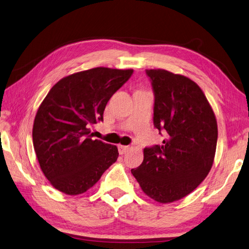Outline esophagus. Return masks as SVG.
<instances>
[{
  "label": "esophagus",
  "instance_id": "1",
  "mask_svg": "<svg viewBox=\"0 0 249 249\" xmlns=\"http://www.w3.org/2000/svg\"><path fill=\"white\" fill-rule=\"evenodd\" d=\"M130 149L129 146H124V145H119L118 146V151L120 154H124L125 152H128V150Z\"/></svg>",
  "mask_w": 249,
  "mask_h": 249
}]
</instances>
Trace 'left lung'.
<instances>
[{
  "label": "left lung",
  "mask_w": 249,
  "mask_h": 249,
  "mask_svg": "<svg viewBox=\"0 0 249 249\" xmlns=\"http://www.w3.org/2000/svg\"><path fill=\"white\" fill-rule=\"evenodd\" d=\"M153 95V124L165 135L161 146L143 149L140 167L131 169L153 200L173 202L189 195L208 176L217 143V123L195 82L163 69L146 70Z\"/></svg>",
  "instance_id": "obj_1"
}]
</instances>
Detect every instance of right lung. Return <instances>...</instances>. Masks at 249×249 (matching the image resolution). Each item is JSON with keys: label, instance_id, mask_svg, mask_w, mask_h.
Instances as JSON below:
<instances>
[{"label": "right lung", "instance_id": "1", "mask_svg": "<svg viewBox=\"0 0 249 249\" xmlns=\"http://www.w3.org/2000/svg\"><path fill=\"white\" fill-rule=\"evenodd\" d=\"M133 70L98 67L58 81L37 110L33 143L42 173L55 189L79 195L95 185L118 158V149L92 140L108 100Z\"/></svg>", "mask_w": 249, "mask_h": 249}]
</instances>
